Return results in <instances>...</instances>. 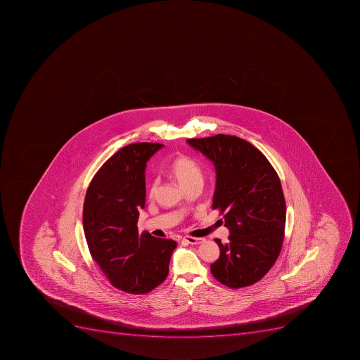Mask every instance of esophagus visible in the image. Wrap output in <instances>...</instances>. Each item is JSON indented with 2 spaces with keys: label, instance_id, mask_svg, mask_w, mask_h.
<instances>
[{
  "label": "esophagus",
  "instance_id": "1",
  "mask_svg": "<svg viewBox=\"0 0 360 360\" xmlns=\"http://www.w3.org/2000/svg\"><path fill=\"white\" fill-rule=\"evenodd\" d=\"M184 242L187 243V244L198 245L205 242V238H197V237H191V236H187V237H184Z\"/></svg>",
  "mask_w": 360,
  "mask_h": 360
}]
</instances>
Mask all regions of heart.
<instances>
[{
  "mask_svg": "<svg viewBox=\"0 0 360 360\" xmlns=\"http://www.w3.org/2000/svg\"><path fill=\"white\" fill-rule=\"evenodd\" d=\"M169 172L184 189L196 182L202 181V172L200 165L193 158L187 156H178L174 158L169 164ZM158 188V181L154 180L149 188V196H155Z\"/></svg>",
  "mask_w": 360,
  "mask_h": 360,
  "instance_id": "1",
  "label": "heart"
}]
</instances>
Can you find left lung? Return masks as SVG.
Masks as SVG:
<instances>
[{"instance_id":"8db88e82","label":"left lung","mask_w":360,"mask_h":360,"mask_svg":"<svg viewBox=\"0 0 360 360\" xmlns=\"http://www.w3.org/2000/svg\"><path fill=\"white\" fill-rule=\"evenodd\" d=\"M214 164L213 210L224 214L230 235L215 239L220 257L212 275L230 288L250 286L275 264L284 242L286 204L281 180L269 160L246 140L217 134L188 139Z\"/></svg>"}]
</instances>
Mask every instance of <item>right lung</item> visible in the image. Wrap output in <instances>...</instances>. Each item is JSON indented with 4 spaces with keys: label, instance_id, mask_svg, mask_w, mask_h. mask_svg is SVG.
Masks as SVG:
<instances>
[{
    "label": "right lung",
    "instance_id": "right-lung-1",
    "mask_svg": "<svg viewBox=\"0 0 360 360\" xmlns=\"http://www.w3.org/2000/svg\"><path fill=\"white\" fill-rule=\"evenodd\" d=\"M163 147L136 142L125 146L100 167L90 182L83 228L91 257L112 286L125 293L146 294L169 275L176 242L139 233V210L145 207L147 162Z\"/></svg>",
    "mask_w": 360,
    "mask_h": 360
}]
</instances>
